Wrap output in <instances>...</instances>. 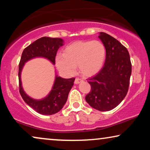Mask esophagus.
I'll return each mask as SVG.
<instances>
[{
    "label": "esophagus",
    "mask_w": 150,
    "mask_h": 150,
    "mask_svg": "<svg viewBox=\"0 0 150 150\" xmlns=\"http://www.w3.org/2000/svg\"><path fill=\"white\" fill-rule=\"evenodd\" d=\"M82 81H83V80H82L81 79H80V78H76L75 81H74V83L75 84H79Z\"/></svg>",
    "instance_id": "obj_1"
}]
</instances>
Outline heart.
<instances>
[{
    "mask_svg": "<svg viewBox=\"0 0 150 150\" xmlns=\"http://www.w3.org/2000/svg\"><path fill=\"white\" fill-rule=\"evenodd\" d=\"M106 58V49L100 41H79L65 47L62 54L56 58L59 71L65 74H72L77 65L80 72L92 76L102 68Z\"/></svg>",
    "mask_w": 150,
    "mask_h": 150,
    "instance_id": "obj_1",
    "label": "heart"
}]
</instances>
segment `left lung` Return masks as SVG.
I'll list each match as a JSON object with an SVG mask.
<instances>
[{
    "label": "left lung",
    "instance_id": "8db88e82",
    "mask_svg": "<svg viewBox=\"0 0 150 150\" xmlns=\"http://www.w3.org/2000/svg\"><path fill=\"white\" fill-rule=\"evenodd\" d=\"M98 37L106 48L105 63L97 74L88 79L91 91L85 100L95 109L108 111L128 93L132 64L128 50L118 40L103 32Z\"/></svg>",
    "mask_w": 150,
    "mask_h": 150
}]
</instances>
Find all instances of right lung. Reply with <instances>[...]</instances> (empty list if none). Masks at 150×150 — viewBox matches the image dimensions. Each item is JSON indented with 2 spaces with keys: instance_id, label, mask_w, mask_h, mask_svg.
<instances>
[{
  "instance_id": "obj_1",
  "label": "right lung",
  "mask_w": 150,
  "mask_h": 150,
  "mask_svg": "<svg viewBox=\"0 0 150 150\" xmlns=\"http://www.w3.org/2000/svg\"><path fill=\"white\" fill-rule=\"evenodd\" d=\"M62 46V39L43 37L24 48L19 63L18 79L20 95L28 106L33 108L36 112L44 115H50L57 113L63 107L75 79L71 78L65 79L57 76L54 86L49 95L43 100H35L28 97L22 89L20 80L21 71L24 63L34 57H44L54 64L57 50Z\"/></svg>"
}]
</instances>
